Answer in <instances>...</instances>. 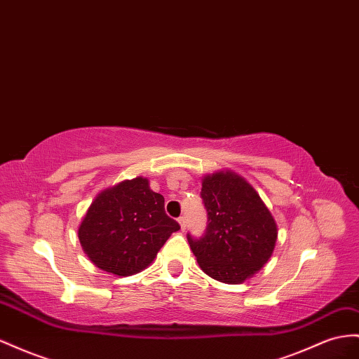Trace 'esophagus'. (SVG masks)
Returning <instances> with one entry per match:
<instances>
[{
    "label": "esophagus",
    "mask_w": 359,
    "mask_h": 359,
    "mask_svg": "<svg viewBox=\"0 0 359 359\" xmlns=\"http://www.w3.org/2000/svg\"><path fill=\"white\" fill-rule=\"evenodd\" d=\"M178 224H180V226H181V229H182V231L186 229V217H184V216H180V217H178Z\"/></svg>",
    "instance_id": "obj_1"
}]
</instances>
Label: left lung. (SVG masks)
I'll return each instance as SVG.
<instances>
[{
  "mask_svg": "<svg viewBox=\"0 0 359 359\" xmlns=\"http://www.w3.org/2000/svg\"><path fill=\"white\" fill-rule=\"evenodd\" d=\"M201 198L208 215L203 236L189 245L201 269L225 284L245 283L272 257L276 222L250 184L220 170L202 180Z\"/></svg>",
  "mask_w": 359,
  "mask_h": 359,
  "instance_id": "left-lung-1",
  "label": "left lung"
}]
</instances>
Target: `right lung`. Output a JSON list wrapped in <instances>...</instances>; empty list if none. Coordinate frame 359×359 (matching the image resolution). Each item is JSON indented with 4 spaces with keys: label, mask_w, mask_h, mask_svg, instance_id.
I'll list each match as a JSON object with an SVG mask.
<instances>
[{
    "label": "right lung",
    "mask_w": 359,
    "mask_h": 359,
    "mask_svg": "<svg viewBox=\"0 0 359 359\" xmlns=\"http://www.w3.org/2000/svg\"><path fill=\"white\" fill-rule=\"evenodd\" d=\"M177 220L164 211V198L143 177L125 180L93 199L79 226L86 255L104 272L130 276L157 257Z\"/></svg>",
    "instance_id": "1"
}]
</instances>
